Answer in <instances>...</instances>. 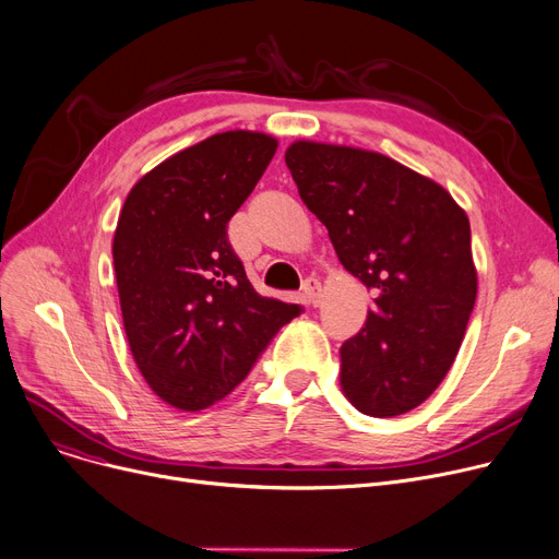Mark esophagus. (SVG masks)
<instances>
[{"label": "esophagus", "mask_w": 559, "mask_h": 559, "mask_svg": "<svg viewBox=\"0 0 559 559\" xmlns=\"http://www.w3.org/2000/svg\"><path fill=\"white\" fill-rule=\"evenodd\" d=\"M302 293H305V298H307V302H309L311 307H318V305H320V293H322V286H320V282H318L316 277L305 280V284H302Z\"/></svg>", "instance_id": "esophagus-1"}]
</instances>
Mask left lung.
<instances>
[{
    "instance_id": "8db88e82",
    "label": "left lung",
    "mask_w": 559,
    "mask_h": 559,
    "mask_svg": "<svg viewBox=\"0 0 559 559\" xmlns=\"http://www.w3.org/2000/svg\"><path fill=\"white\" fill-rule=\"evenodd\" d=\"M286 167L345 271L374 290L366 326L341 347V388L372 417L402 415L442 383L476 302L465 210L388 155L298 140Z\"/></svg>"
}]
</instances>
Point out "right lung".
<instances>
[{"label":"right lung","mask_w":559,"mask_h":559,"mask_svg":"<svg viewBox=\"0 0 559 559\" xmlns=\"http://www.w3.org/2000/svg\"><path fill=\"white\" fill-rule=\"evenodd\" d=\"M277 151L227 130L157 164L130 189L115 241L126 338L155 395L201 411L229 395L302 307L259 295L227 223Z\"/></svg>","instance_id":"obj_1"}]
</instances>
